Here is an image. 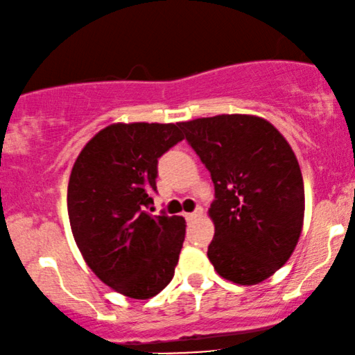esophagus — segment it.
Listing matches in <instances>:
<instances>
[{"label": "esophagus", "mask_w": 355, "mask_h": 355, "mask_svg": "<svg viewBox=\"0 0 355 355\" xmlns=\"http://www.w3.org/2000/svg\"><path fill=\"white\" fill-rule=\"evenodd\" d=\"M200 214H201V208H198V209H196V211H193V213H185V214H183V216H185L187 221L190 223V221H193V219H196V218H198Z\"/></svg>", "instance_id": "34e87169"}]
</instances>
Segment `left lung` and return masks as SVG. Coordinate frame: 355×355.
I'll list each match as a JSON object with an SVG mask.
<instances>
[{"label":"left lung","instance_id":"obj_1","mask_svg":"<svg viewBox=\"0 0 355 355\" xmlns=\"http://www.w3.org/2000/svg\"><path fill=\"white\" fill-rule=\"evenodd\" d=\"M214 185L208 259L219 275L255 285L290 259L302 234L304 187L298 160L268 121L219 114L180 123Z\"/></svg>","mask_w":355,"mask_h":355}]
</instances>
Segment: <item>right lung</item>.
<instances>
[{
    "instance_id": "obj_1",
    "label": "right lung",
    "mask_w": 355,
    "mask_h": 355,
    "mask_svg": "<svg viewBox=\"0 0 355 355\" xmlns=\"http://www.w3.org/2000/svg\"><path fill=\"white\" fill-rule=\"evenodd\" d=\"M183 141L178 124L107 125L71 168L67 208L88 267L129 298L155 297L173 278L185 219L150 214L159 159Z\"/></svg>"
}]
</instances>
